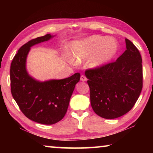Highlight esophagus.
I'll return each instance as SVG.
<instances>
[{
  "label": "esophagus",
  "instance_id": "1",
  "mask_svg": "<svg viewBox=\"0 0 153 153\" xmlns=\"http://www.w3.org/2000/svg\"><path fill=\"white\" fill-rule=\"evenodd\" d=\"M80 79H81V81H82V82H86V81L87 80V77L84 76V75H82V76H81Z\"/></svg>",
  "mask_w": 153,
  "mask_h": 153
}]
</instances>
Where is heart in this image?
Wrapping results in <instances>:
<instances>
[{"label": "heart", "mask_w": 153, "mask_h": 153, "mask_svg": "<svg viewBox=\"0 0 153 153\" xmlns=\"http://www.w3.org/2000/svg\"><path fill=\"white\" fill-rule=\"evenodd\" d=\"M71 53L76 63L89 60L87 66L97 69L109 63L119 51V45L114 39L93 35L85 39L74 41Z\"/></svg>", "instance_id": "1"}]
</instances>
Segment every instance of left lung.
I'll return each mask as SVG.
<instances>
[{
  "label": "left lung",
  "instance_id": "left-lung-1",
  "mask_svg": "<svg viewBox=\"0 0 153 153\" xmlns=\"http://www.w3.org/2000/svg\"><path fill=\"white\" fill-rule=\"evenodd\" d=\"M125 41L126 50L114 62L85 72L92 108L103 118L114 119L128 112L142 90L140 53L132 42Z\"/></svg>",
  "mask_w": 153,
  "mask_h": 153
}]
</instances>
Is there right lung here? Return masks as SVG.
I'll list each match as a JSON object with an SVG mask.
<instances>
[{
    "label": "right lung",
    "mask_w": 153,
    "mask_h": 153,
    "mask_svg": "<svg viewBox=\"0 0 153 153\" xmlns=\"http://www.w3.org/2000/svg\"><path fill=\"white\" fill-rule=\"evenodd\" d=\"M53 37L47 34L27 42L19 48L10 66L11 93L19 109L32 121L46 125L54 124L64 118L80 79V74L76 73L62 79L40 82L28 74L26 60L31 47Z\"/></svg>",
    "instance_id": "add662e5"
}]
</instances>
